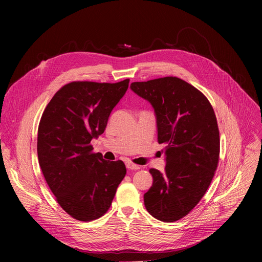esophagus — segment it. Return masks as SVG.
<instances>
[{
	"label": "esophagus",
	"instance_id": "34e87169",
	"mask_svg": "<svg viewBox=\"0 0 262 262\" xmlns=\"http://www.w3.org/2000/svg\"><path fill=\"white\" fill-rule=\"evenodd\" d=\"M126 168L130 169V170H139V169L142 168V166H139V165H136L134 163L128 162V163H126Z\"/></svg>",
	"mask_w": 262,
	"mask_h": 262
}]
</instances>
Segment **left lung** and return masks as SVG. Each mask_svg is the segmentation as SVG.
Segmentation results:
<instances>
[{
    "mask_svg": "<svg viewBox=\"0 0 262 262\" xmlns=\"http://www.w3.org/2000/svg\"><path fill=\"white\" fill-rule=\"evenodd\" d=\"M130 88L155 108L167 162L165 173L149 170L154 182L144 194L145 207L160 221H178L202 199L219 164L214 111L201 91L176 77L134 82Z\"/></svg>",
    "mask_w": 262,
    "mask_h": 262,
    "instance_id": "8db88e82",
    "label": "left lung"
}]
</instances>
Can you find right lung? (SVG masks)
I'll return each instance as SVG.
<instances>
[{"label":"right lung","mask_w":262,"mask_h":262,"mask_svg":"<svg viewBox=\"0 0 262 262\" xmlns=\"http://www.w3.org/2000/svg\"><path fill=\"white\" fill-rule=\"evenodd\" d=\"M128 83L71 82L43 111L37 137L39 165L57 202L76 220L102 216L126 174L122 161L108 162L94 154L91 141L104 132Z\"/></svg>","instance_id":"1"}]
</instances>
